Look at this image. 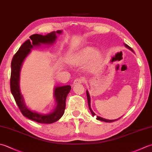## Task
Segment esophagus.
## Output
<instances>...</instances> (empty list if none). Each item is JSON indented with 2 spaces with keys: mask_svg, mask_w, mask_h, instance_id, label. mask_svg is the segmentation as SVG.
I'll list each match as a JSON object with an SVG mask.
<instances>
[{
  "mask_svg": "<svg viewBox=\"0 0 152 152\" xmlns=\"http://www.w3.org/2000/svg\"><path fill=\"white\" fill-rule=\"evenodd\" d=\"M85 81V78L84 77H80V78H78L75 79V80L74 81V84H81V83L84 82Z\"/></svg>",
  "mask_w": 152,
  "mask_h": 152,
  "instance_id": "1",
  "label": "esophagus"
}]
</instances>
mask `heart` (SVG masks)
<instances>
[{
  "instance_id": "heart-1",
  "label": "heart",
  "mask_w": 152,
  "mask_h": 152,
  "mask_svg": "<svg viewBox=\"0 0 152 152\" xmlns=\"http://www.w3.org/2000/svg\"><path fill=\"white\" fill-rule=\"evenodd\" d=\"M91 59V68H96L101 64L102 55L100 53L96 52V49L94 47H88L74 56L71 62L74 65H80L86 63Z\"/></svg>"
}]
</instances>
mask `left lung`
I'll use <instances>...</instances> for the list:
<instances>
[{
  "mask_svg": "<svg viewBox=\"0 0 152 152\" xmlns=\"http://www.w3.org/2000/svg\"><path fill=\"white\" fill-rule=\"evenodd\" d=\"M124 45H125V46L127 47V48H129V49H130V50H132V51H133L132 49L131 48V47L128 45L124 44ZM86 94H87V97H88V102L89 108H90V111H91V113L92 115H93V116H96V114L94 113L93 112V111H92V110H91V107H90V95H89V93H88V91H86ZM96 118H97V120H99V121H104V122H107V123H112V122H114V121H117V120L118 119H118H116V120H108V119H105V118H102V117H98V116H96Z\"/></svg>",
  "mask_w": 152,
  "mask_h": 152,
  "instance_id": "1",
  "label": "left lung"
}]
</instances>
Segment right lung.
I'll use <instances>...</instances> for the list:
<instances>
[{
  "mask_svg": "<svg viewBox=\"0 0 152 152\" xmlns=\"http://www.w3.org/2000/svg\"><path fill=\"white\" fill-rule=\"evenodd\" d=\"M61 34V31L58 30L53 31L46 35L39 34H34L31 35L30 39L26 41L18 50L16 53L12 58L11 62V74H10V90L12 94L15 99L17 105L20 110L21 113L24 117L39 123L50 124L57 121L64 114V109L66 107V99L67 95L71 90L70 86H58L55 89V97L56 98L57 106L53 113L49 115L39 114L35 111L29 110L24 104L22 96L21 95L19 88V78L21 65L23 59L30 52L31 49L34 46L40 45L43 44H51L55 41L56 34Z\"/></svg>",
  "mask_w": 152,
  "mask_h": 152,
  "instance_id": "obj_1",
  "label": "right lung"
}]
</instances>
